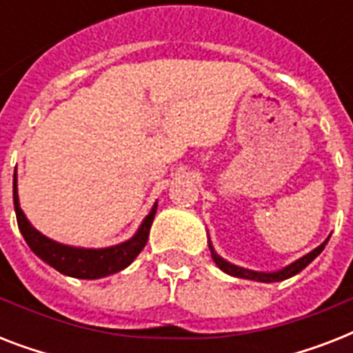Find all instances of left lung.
<instances>
[{"mask_svg":"<svg viewBox=\"0 0 353 353\" xmlns=\"http://www.w3.org/2000/svg\"><path fill=\"white\" fill-rule=\"evenodd\" d=\"M326 241H324V243H321L317 249H313L312 252H307L306 256H302L301 260H296V262H293L291 265H288V268L280 269V271H276V273H256V271H249V269H241V268H238V265H232V263L225 262L223 258L218 256L212 247H210V256H212V260H214L216 265H218L221 271H225L227 274H232V276H238V279L258 280V282H280V280H285V279H290V276H293V274L301 273L302 269L306 268L307 263L312 262V260H315V258H317L319 254L323 252L324 245H326Z\"/></svg>","mask_w":353,"mask_h":353,"instance_id":"left-lung-1","label":"left lung"}]
</instances>
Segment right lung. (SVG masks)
<instances>
[{"label": "right lung", "instance_id": "add662e5", "mask_svg": "<svg viewBox=\"0 0 353 353\" xmlns=\"http://www.w3.org/2000/svg\"><path fill=\"white\" fill-rule=\"evenodd\" d=\"M12 194L19 232L23 234L30 251L34 252L36 256H40L46 263H49L51 268L68 274V276H74V279H102V276H108V274L117 273L121 269L128 268L139 256V252L143 251V247L146 245L150 227H152L155 210H157V205H154V209L146 216V220L143 221L137 234L121 245L108 247V249H77V247H68L49 240L27 221L25 214L19 209L16 170H14Z\"/></svg>", "mask_w": 353, "mask_h": 353}]
</instances>
